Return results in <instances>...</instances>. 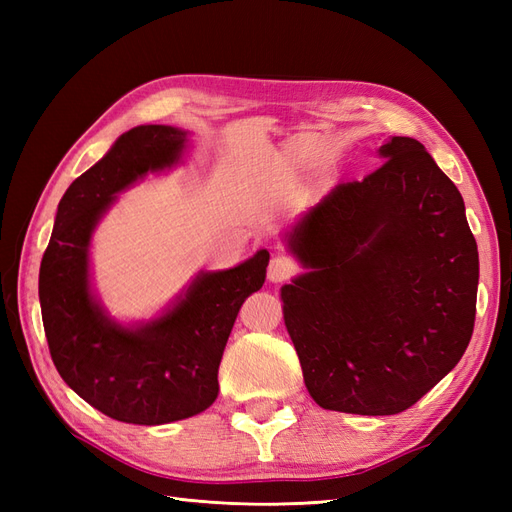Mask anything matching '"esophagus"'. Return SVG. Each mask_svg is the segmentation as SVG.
<instances>
[{
    "mask_svg": "<svg viewBox=\"0 0 512 512\" xmlns=\"http://www.w3.org/2000/svg\"><path fill=\"white\" fill-rule=\"evenodd\" d=\"M297 262H294L292 258L288 256H275L271 262H269V271H267V277L271 282H286L290 280V277L297 273Z\"/></svg>",
    "mask_w": 512,
    "mask_h": 512,
    "instance_id": "esophagus-1",
    "label": "esophagus"
}]
</instances>
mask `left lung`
<instances>
[{
    "label": "left lung",
    "instance_id": "left-lung-1",
    "mask_svg": "<svg viewBox=\"0 0 512 512\" xmlns=\"http://www.w3.org/2000/svg\"><path fill=\"white\" fill-rule=\"evenodd\" d=\"M380 160L294 228L290 250L309 271L282 288L309 395L367 416L408 410L459 363L478 288L455 183L408 136L386 141Z\"/></svg>",
    "mask_w": 512,
    "mask_h": 512
}]
</instances>
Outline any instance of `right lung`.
Returning a JSON list of instances; mask_svg holds the SVG:
<instances>
[{"label":"right lung","mask_w":512,"mask_h":512,"mask_svg":"<svg viewBox=\"0 0 512 512\" xmlns=\"http://www.w3.org/2000/svg\"><path fill=\"white\" fill-rule=\"evenodd\" d=\"M185 132L138 126L74 179L59 200L40 262L38 294L51 359L87 404L115 421L164 425L207 410L218 397V369L243 301L267 277L269 252L228 271L198 275L185 297L145 327L108 318L89 290V239L113 196L149 170L173 166Z\"/></svg>","instance_id":"obj_1"}]
</instances>
